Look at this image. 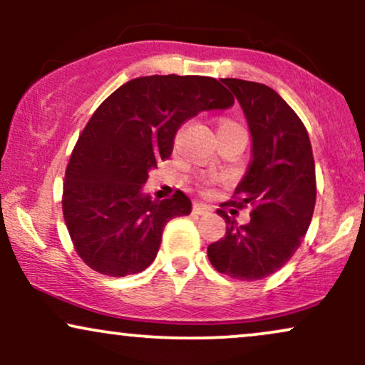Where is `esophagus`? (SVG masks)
I'll list each match as a JSON object with an SVG mask.
<instances>
[{
	"mask_svg": "<svg viewBox=\"0 0 365 365\" xmlns=\"http://www.w3.org/2000/svg\"><path fill=\"white\" fill-rule=\"evenodd\" d=\"M211 211H212V207L207 206V204H200V202L194 204L195 215H207V212H211Z\"/></svg>",
	"mask_w": 365,
	"mask_h": 365,
	"instance_id": "34e87169",
	"label": "esophagus"
}]
</instances>
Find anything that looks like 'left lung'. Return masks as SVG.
Instances as JSON below:
<instances>
[{
  "label": "left lung",
  "mask_w": 365,
  "mask_h": 365,
  "mask_svg": "<svg viewBox=\"0 0 365 365\" xmlns=\"http://www.w3.org/2000/svg\"><path fill=\"white\" fill-rule=\"evenodd\" d=\"M235 94L252 135V161L230 202L252 207L250 221L228 223L221 240L207 247L220 273L255 282L292 259L311 225L316 206V166L302 120L278 92L264 83L221 78Z\"/></svg>",
  "instance_id": "left-lung-1"
}]
</instances>
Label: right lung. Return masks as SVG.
<instances>
[{"instance_id": "1", "label": "right lung", "mask_w": 365, "mask_h": 365, "mask_svg": "<svg viewBox=\"0 0 365 365\" xmlns=\"http://www.w3.org/2000/svg\"><path fill=\"white\" fill-rule=\"evenodd\" d=\"M233 103L216 78L200 75L133 78L104 99L75 144L61 200L75 250L91 269L121 278L156 259L166 223L190 215L192 202L180 190L153 200L142 185L171 156L187 120Z\"/></svg>"}]
</instances>
